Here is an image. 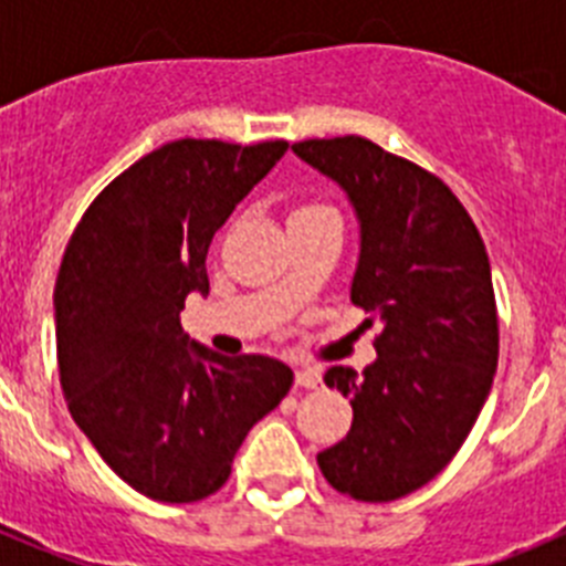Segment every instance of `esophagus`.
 <instances>
[{
  "instance_id": "obj_1",
  "label": "esophagus",
  "mask_w": 566,
  "mask_h": 566,
  "mask_svg": "<svg viewBox=\"0 0 566 566\" xmlns=\"http://www.w3.org/2000/svg\"><path fill=\"white\" fill-rule=\"evenodd\" d=\"M294 382H297L300 388H317L323 379H319L317 368H297V371H294Z\"/></svg>"
}]
</instances>
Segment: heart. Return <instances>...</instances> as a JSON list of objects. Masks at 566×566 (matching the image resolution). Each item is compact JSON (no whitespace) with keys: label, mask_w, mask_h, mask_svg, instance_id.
I'll list each match as a JSON object with an SVG mask.
<instances>
[{"label":"heart","mask_w":566,"mask_h":566,"mask_svg":"<svg viewBox=\"0 0 566 566\" xmlns=\"http://www.w3.org/2000/svg\"><path fill=\"white\" fill-rule=\"evenodd\" d=\"M319 209H328V207H314V203H308V207H297V209H294V214H306V212H319Z\"/></svg>","instance_id":"obj_1"}]
</instances>
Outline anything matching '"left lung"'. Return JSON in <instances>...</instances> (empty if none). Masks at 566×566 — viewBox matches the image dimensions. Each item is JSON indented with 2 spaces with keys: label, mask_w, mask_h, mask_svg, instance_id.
Returning a JSON list of instances; mask_svg holds the SVG:
<instances>
[{
  "label": "left lung",
  "mask_w": 566,
  "mask_h": 566,
  "mask_svg": "<svg viewBox=\"0 0 566 566\" xmlns=\"http://www.w3.org/2000/svg\"><path fill=\"white\" fill-rule=\"evenodd\" d=\"M292 149L352 203V303L382 328L363 374L334 365L323 377L352 399L354 422L317 464L339 493L394 502L457 457L490 394L499 319L488 252L457 195L417 164L359 135Z\"/></svg>",
  "instance_id": "left-lung-1"
}]
</instances>
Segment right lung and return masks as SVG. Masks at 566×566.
<instances>
[{
	"label": "right lung",
	"instance_id": "obj_1",
	"mask_svg": "<svg viewBox=\"0 0 566 566\" xmlns=\"http://www.w3.org/2000/svg\"><path fill=\"white\" fill-rule=\"evenodd\" d=\"M286 142L164 144L124 169L64 252L53 292L70 413L104 462L144 496H212L258 419L292 388L263 354L223 357L181 328L209 294L214 232L286 155Z\"/></svg>",
	"mask_w": 566,
	"mask_h": 566
}]
</instances>
